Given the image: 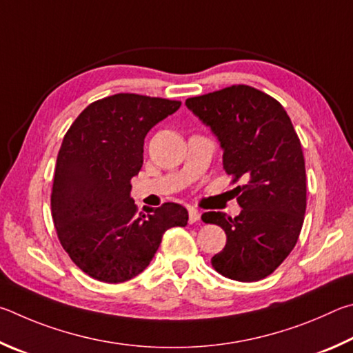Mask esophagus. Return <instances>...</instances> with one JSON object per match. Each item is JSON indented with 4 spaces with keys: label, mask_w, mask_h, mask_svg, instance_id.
Instances as JSON below:
<instances>
[{
    "label": "esophagus",
    "mask_w": 353,
    "mask_h": 353,
    "mask_svg": "<svg viewBox=\"0 0 353 353\" xmlns=\"http://www.w3.org/2000/svg\"><path fill=\"white\" fill-rule=\"evenodd\" d=\"M200 219H201V214L196 211V209L190 208L189 209V221H190V223H196V221H200Z\"/></svg>",
    "instance_id": "obj_1"
}]
</instances>
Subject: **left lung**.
I'll use <instances>...</instances> for the list:
<instances>
[{"instance_id": "1", "label": "left lung", "mask_w": 353, "mask_h": 353, "mask_svg": "<svg viewBox=\"0 0 353 353\" xmlns=\"http://www.w3.org/2000/svg\"><path fill=\"white\" fill-rule=\"evenodd\" d=\"M186 107L217 138L225 172L245 183L236 188L242 208L236 217L214 211L201 215L205 223L226 232L212 267L234 281H261L285 261L304 223L301 141L282 105L248 85L190 97Z\"/></svg>"}]
</instances>
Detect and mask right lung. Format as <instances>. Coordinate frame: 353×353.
<instances>
[{"mask_svg":"<svg viewBox=\"0 0 353 353\" xmlns=\"http://www.w3.org/2000/svg\"><path fill=\"white\" fill-rule=\"evenodd\" d=\"M181 102L114 94L88 105L65 134L54 173L52 220L63 250L101 282L138 276L164 232L186 226L188 209L164 203L138 212L130 192L144 163L147 133Z\"/></svg>","mask_w":353,"mask_h":353,"instance_id":"1","label":"right lung"}]
</instances>
